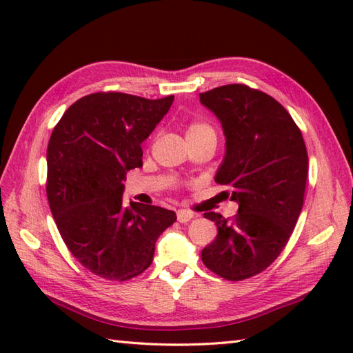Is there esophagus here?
<instances>
[{
  "instance_id": "34e87169",
  "label": "esophagus",
  "mask_w": 353,
  "mask_h": 353,
  "mask_svg": "<svg viewBox=\"0 0 353 353\" xmlns=\"http://www.w3.org/2000/svg\"><path fill=\"white\" fill-rule=\"evenodd\" d=\"M192 216H194V214L190 212L188 209H179L177 211V221H181V223H188Z\"/></svg>"
}]
</instances>
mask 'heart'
<instances>
[{"label": "heart", "instance_id": "b5f03b06", "mask_svg": "<svg viewBox=\"0 0 353 353\" xmlns=\"http://www.w3.org/2000/svg\"><path fill=\"white\" fill-rule=\"evenodd\" d=\"M205 134H215L212 125L205 121H191L186 124V138L205 137Z\"/></svg>", "mask_w": 353, "mask_h": 353}]
</instances>
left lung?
Returning a JSON list of instances; mask_svg holds the SVG:
<instances>
[{"label":"left lung","instance_id":"8db88e82","mask_svg":"<svg viewBox=\"0 0 353 353\" xmlns=\"http://www.w3.org/2000/svg\"><path fill=\"white\" fill-rule=\"evenodd\" d=\"M221 121L226 156L215 182L238 203L224 219L205 212L219 234L201 250V261L228 281L264 272L279 256L301 215L308 177V153L294 119L279 101L245 85H226L200 94Z\"/></svg>","mask_w":353,"mask_h":353}]
</instances>
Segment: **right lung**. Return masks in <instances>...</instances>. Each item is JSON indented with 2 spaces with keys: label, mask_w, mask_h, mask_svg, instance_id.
Here are the masks:
<instances>
[{
  "label": "right lung",
  "mask_w": 353,
  "mask_h": 353,
  "mask_svg": "<svg viewBox=\"0 0 353 353\" xmlns=\"http://www.w3.org/2000/svg\"><path fill=\"white\" fill-rule=\"evenodd\" d=\"M174 95L148 100L95 92L66 109L47 148V197L66 247L108 281H129L152 265L154 244L176 212L123 201L125 174L142 167V141Z\"/></svg>",
  "instance_id": "add662e5"
}]
</instances>
